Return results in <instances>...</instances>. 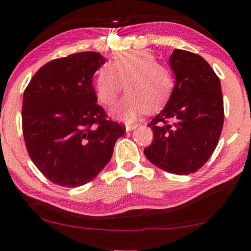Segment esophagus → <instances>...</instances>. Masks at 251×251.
Instances as JSON below:
<instances>
[{
	"mask_svg": "<svg viewBox=\"0 0 251 251\" xmlns=\"http://www.w3.org/2000/svg\"><path fill=\"white\" fill-rule=\"evenodd\" d=\"M125 127H126V131H127V132L133 131L134 128L138 127V124H127V125H126Z\"/></svg>",
	"mask_w": 251,
	"mask_h": 251,
	"instance_id": "1",
	"label": "esophagus"
}]
</instances>
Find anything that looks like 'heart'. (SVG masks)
I'll list each match as a JSON object with an SVG mask.
<instances>
[{"instance_id":"heart-1","label":"heart","mask_w":251,"mask_h":251,"mask_svg":"<svg viewBox=\"0 0 251 251\" xmlns=\"http://www.w3.org/2000/svg\"><path fill=\"white\" fill-rule=\"evenodd\" d=\"M126 85L127 94L111 108L112 117L132 123L145 112H157L168 102L175 87L173 71L157 63L148 51L118 53L104 64L96 77V96L101 103L112 104Z\"/></svg>"}]
</instances>
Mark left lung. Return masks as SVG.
Here are the masks:
<instances>
[{"label":"left lung","mask_w":251,"mask_h":251,"mask_svg":"<svg viewBox=\"0 0 251 251\" xmlns=\"http://www.w3.org/2000/svg\"><path fill=\"white\" fill-rule=\"evenodd\" d=\"M169 64L175 75L172 96L149 126L153 140L147 158L170 174L200 169L216 149L224 123L218 76L199 54L174 50Z\"/></svg>","instance_id":"1"}]
</instances>
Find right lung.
Returning a JSON list of instances; mask_svg holds the SVG:
<instances>
[{"label": "right lung", "mask_w": 251, "mask_h": 251, "mask_svg": "<svg viewBox=\"0 0 251 251\" xmlns=\"http://www.w3.org/2000/svg\"><path fill=\"white\" fill-rule=\"evenodd\" d=\"M106 59L87 51L51 60L24 93L23 131L33 163L51 182L78 187L95 178L112 158L124 125L107 119L93 76Z\"/></svg>", "instance_id": "right-lung-1"}]
</instances>
